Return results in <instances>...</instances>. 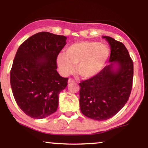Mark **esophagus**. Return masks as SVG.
Returning <instances> with one entry per match:
<instances>
[{
    "label": "esophagus",
    "instance_id": "1",
    "mask_svg": "<svg viewBox=\"0 0 148 148\" xmlns=\"http://www.w3.org/2000/svg\"><path fill=\"white\" fill-rule=\"evenodd\" d=\"M74 82H75V80L73 79H72V78L69 79V80H68V84H71V83H74Z\"/></svg>",
    "mask_w": 148,
    "mask_h": 148
}]
</instances>
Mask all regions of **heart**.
Instances as JSON below:
<instances>
[{
	"instance_id": "obj_1",
	"label": "heart",
	"mask_w": 148,
	"mask_h": 148,
	"mask_svg": "<svg viewBox=\"0 0 148 148\" xmlns=\"http://www.w3.org/2000/svg\"><path fill=\"white\" fill-rule=\"evenodd\" d=\"M110 56V50L104 44L97 42H80L73 44L66 49L65 54L57 56V64L63 75L73 72L84 79L92 78L104 67Z\"/></svg>"
}]
</instances>
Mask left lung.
I'll use <instances>...</instances> for the list:
<instances>
[{
	"label": "left lung",
	"mask_w": 148,
	"mask_h": 148,
	"mask_svg": "<svg viewBox=\"0 0 148 148\" xmlns=\"http://www.w3.org/2000/svg\"><path fill=\"white\" fill-rule=\"evenodd\" d=\"M110 46V64L96 76L81 82L79 104L85 116L105 121L114 116L125 106L133 86V62L122 42L103 36ZM116 63L118 68L114 70Z\"/></svg>",
	"instance_id": "8db88e82"
}]
</instances>
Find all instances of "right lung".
Masks as SVG:
<instances>
[{
    "label": "right lung",
    "mask_w": 148,
    "mask_h": 148,
    "mask_svg": "<svg viewBox=\"0 0 148 148\" xmlns=\"http://www.w3.org/2000/svg\"><path fill=\"white\" fill-rule=\"evenodd\" d=\"M66 38L42 32L27 38L18 48L10 72L12 92L22 111L36 119L55 112L58 95L68 78L58 73L56 58Z\"/></svg>",
    "instance_id": "obj_1"
}]
</instances>
